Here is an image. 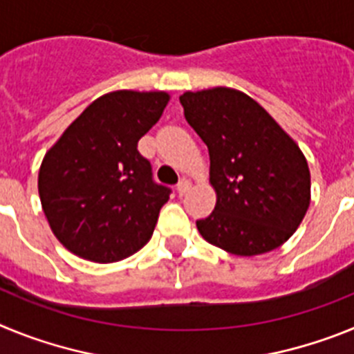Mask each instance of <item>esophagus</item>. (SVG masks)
<instances>
[{
  "label": "esophagus",
  "mask_w": 354,
  "mask_h": 354,
  "mask_svg": "<svg viewBox=\"0 0 354 354\" xmlns=\"http://www.w3.org/2000/svg\"><path fill=\"white\" fill-rule=\"evenodd\" d=\"M189 187H192V183H189L187 179H183L179 184H177V193H179L180 196L186 195V193L189 192Z\"/></svg>",
  "instance_id": "esophagus-1"
}]
</instances>
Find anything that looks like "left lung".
Returning a JSON list of instances; mask_svg holds the SVG:
<instances>
[{"label": "left lung", "mask_w": 354, "mask_h": 354, "mask_svg": "<svg viewBox=\"0 0 354 354\" xmlns=\"http://www.w3.org/2000/svg\"><path fill=\"white\" fill-rule=\"evenodd\" d=\"M187 124L209 149L214 211L196 228L241 257L282 246L310 205V170L298 143L259 102L234 88L179 97Z\"/></svg>", "instance_id": "1"}]
</instances>
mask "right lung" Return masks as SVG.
Here are the masks:
<instances>
[{"instance_id":"right-lung-1","label":"right lung","mask_w":354,"mask_h":354,"mask_svg":"<svg viewBox=\"0 0 354 354\" xmlns=\"http://www.w3.org/2000/svg\"><path fill=\"white\" fill-rule=\"evenodd\" d=\"M168 101L167 92L106 93L46 152L40 202L53 234L68 252L108 264L149 243L170 187L154 183L138 142Z\"/></svg>"}]
</instances>
